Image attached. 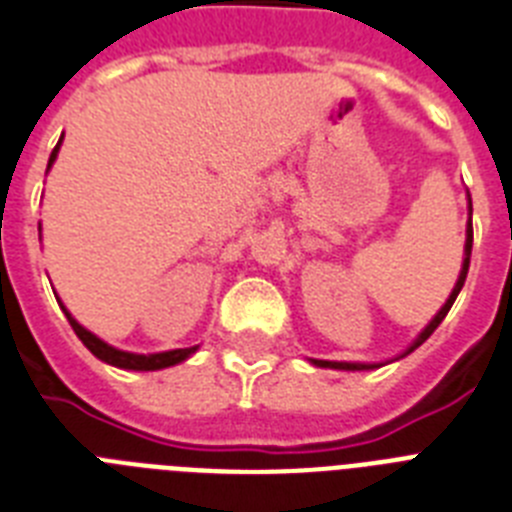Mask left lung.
<instances>
[{
  "instance_id": "8db88e82",
  "label": "left lung",
  "mask_w": 512,
  "mask_h": 512,
  "mask_svg": "<svg viewBox=\"0 0 512 512\" xmlns=\"http://www.w3.org/2000/svg\"><path fill=\"white\" fill-rule=\"evenodd\" d=\"M471 214H474V209H471V196H468V225H466V248H463V266H460V274H458V280H455V287H453V293L447 295V301L445 306L439 308L437 314H434V319L429 324H426L421 332H418L416 340L408 345V348L400 353L398 358H405L408 353H413V350L421 345V342L429 340V335H432L434 329L442 324V319L447 316V311L453 308L455 298H458L460 293V287H463V282H466V274H468V264H471V246H474V227H471ZM395 358V361H398ZM308 361L314 363V366H319V369H337V371H369V369H379V366H384V363H390V361H384V363H361V361H319V358H308Z\"/></svg>"
}]
</instances>
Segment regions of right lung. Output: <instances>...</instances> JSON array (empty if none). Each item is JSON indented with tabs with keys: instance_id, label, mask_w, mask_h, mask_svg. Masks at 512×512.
<instances>
[{
	"instance_id": "obj_1",
	"label": "right lung",
	"mask_w": 512,
	"mask_h": 512,
	"mask_svg": "<svg viewBox=\"0 0 512 512\" xmlns=\"http://www.w3.org/2000/svg\"><path fill=\"white\" fill-rule=\"evenodd\" d=\"M59 146H62V138H59V143L54 146L52 156H49V164H46V172L52 170V164L57 162V154H59ZM57 303L62 306V311H65L67 322H70V327L75 329V335L80 337V342L86 345L91 353H94L99 361L109 363V366H117V369H128V371H159V369H170V366H175V363H183L185 358H190L193 353L198 350V345H193V348H177V350H162V353H130V350H120L114 348V345H109V342H104L101 337H96L94 332H88L83 324H78V319H75L70 311L65 308V303L59 301Z\"/></svg>"
}]
</instances>
